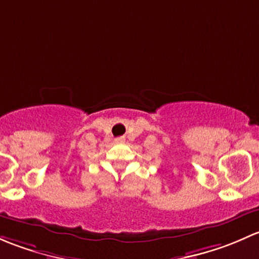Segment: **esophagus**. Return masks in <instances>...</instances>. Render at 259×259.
Returning <instances> with one entry per match:
<instances>
[{"label":"esophagus","instance_id":"34e87169","mask_svg":"<svg viewBox=\"0 0 259 259\" xmlns=\"http://www.w3.org/2000/svg\"><path fill=\"white\" fill-rule=\"evenodd\" d=\"M116 142H118V143L124 142V137H118V138H116Z\"/></svg>","mask_w":259,"mask_h":259}]
</instances>
